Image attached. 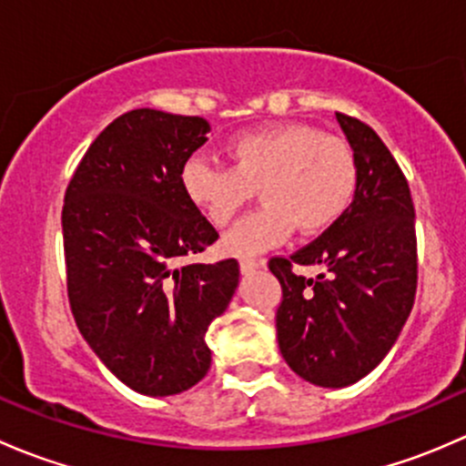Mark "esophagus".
I'll list each match as a JSON object with an SVG mask.
<instances>
[{
	"label": "esophagus",
	"mask_w": 466,
	"mask_h": 466,
	"mask_svg": "<svg viewBox=\"0 0 466 466\" xmlns=\"http://www.w3.org/2000/svg\"><path fill=\"white\" fill-rule=\"evenodd\" d=\"M238 266H241L243 272H252V270H257V268L266 266V261L255 259V257H243V259L238 261Z\"/></svg>",
	"instance_id": "34e87169"
}]
</instances>
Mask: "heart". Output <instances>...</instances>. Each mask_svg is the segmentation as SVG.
<instances>
[{"mask_svg": "<svg viewBox=\"0 0 466 466\" xmlns=\"http://www.w3.org/2000/svg\"><path fill=\"white\" fill-rule=\"evenodd\" d=\"M229 167L187 159L180 185L187 200L228 228L259 187L266 200L225 238L237 255H255L284 241L293 225L302 234L331 228L359 189V157L347 139L304 124L238 133L225 144Z\"/></svg>", "mask_w": 466, "mask_h": 466, "instance_id": "1", "label": "heart"}]
</instances>
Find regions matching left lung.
Masks as SVG:
<instances>
[{"mask_svg":"<svg viewBox=\"0 0 466 466\" xmlns=\"http://www.w3.org/2000/svg\"><path fill=\"white\" fill-rule=\"evenodd\" d=\"M359 157V189L316 241L268 268L281 284L277 340L289 368L309 383L345 388L385 359L410 316L417 234L410 189L397 159L365 121L336 112ZM295 265H320L316 280Z\"/></svg>","mask_w":466,"mask_h":466,"instance_id":"left-lung-1","label":"left lung"}]
</instances>
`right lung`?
Here are the masks:
<instances>
[{
  "mask_svg": "<svg viewBox=\"0 0 466 466\" xmlns=\"http://www.w3.org/2000/svg\"><path fill=\"white\" fill-rule=\"evenodd\" d=\"M207 133L203 116L126 112L94 139L65 191L74 320L106 368L148 397L205 377V333L238 284L237 259L182 263L218 238L180 185Z\"/></svg>",
  "mask_w": 466,
  "mask_h": 466,
  "instance_id": "add662e5",
  "label": "right lung"
}]
</instances>
